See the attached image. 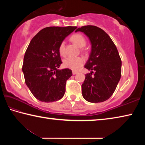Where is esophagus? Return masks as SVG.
I'll return each mask as SVG.
<instances>
[{
  "label": "esophagus",
  "instance_id": "obj_1",
  "mask_svg": "<svg viewBox=\"0 0 145 145\" xmlns=\"http://www.w3.org/2000/svg\"><path fill=\"white\" fill-rule=\"evenodd\" d=\"M72 73H73V75H75L77 73V72H76V71H72Z\"/></svg>",
  "mask_w": 145,
  "mask_h": 145
}]
</instances>
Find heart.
<instances>
[{
    "instance_id": "heart-1",
    "label": "heart",
    "mask_w": 145,
    "mask_h": 145,
    "mask_svg": "<svg viewBox=\"0 0 145 145\" xmlns=\"http://www.w3.org/2000/svg\"><path fill=\"white\" fill-rule=\"evenodd\" d=\"M70 40L79 48H83L86 44V41L84 36L80 34H75L71 36ZM59 52L61 56L65 54V43H61L59 46ZM84 63V59L81 57H69L63 61V66L65 68L72 70H78Z\"/></svg>"
}]
</instances>
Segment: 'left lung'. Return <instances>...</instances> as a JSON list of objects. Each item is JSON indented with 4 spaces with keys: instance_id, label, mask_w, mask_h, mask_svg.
Instances as JSON below:
<instances>
[{
    "instance_id": "8db88e82",
    "label": "left lung",
    "mask_w": 145,
    "mask_h": 145,
    "mask_svg": "<svg viewBox=\"0 0 145 145\" xmlns=\"http://www.w3.org/2000/svg\"><path fill=\"white\" fill-rule=\"evenodd\" d=\"M78 31L84 33L91 45L84 66L91 72L85 75L82 97L89 102H104L113 94L121 78V61L118 51L109 36L97 26H82L75 31Z\"/></svg>"
}]
</instances>
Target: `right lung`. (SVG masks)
Instances as JSON below:
<instances>
[{
    "mask_svg": "<svg viewBox=\"0 0 145 145\" xmlns=\"http://www.w3.org/2000/svg\"><path fill=\"white\" fill-rule=\"evenodd\" d=\"M77 27H48L32 39L24 58L22 72L26 85L34 97L43 102L60 100L65 93L70 69L59 70L62 63L59 46Z\"/></svg>",
    "mask_w": 145,
    "mask_h": 145,
    "instance_id": "right-lung-1",
    "label": "right lung"
}]
</instances>
